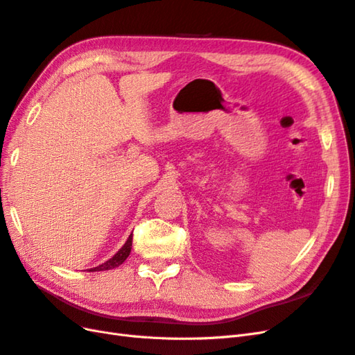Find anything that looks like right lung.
<instances>
[{
    "instance_id": "right-lung-1",
    "label": "right lung",
    "mask_w": 355,
    "mask_h": 355,
    "mask_svg": "<svg viewBox=\"0 0 355 355\" xmlns=\"http://www.w3.org/2000/svg\"><path fill=\"white\" fill-rule=\"evenodd\" d=\"M132 240H133V234L128 235V239H127L125 244L111 257L110 261H106L105 263H102V265H99V266H96V268H90L89 271H92V272H94V271H108V270H114V268H116V266H120V265L127 259L128 254H130V250H132Z\"/></svg>"
}]
</instances>
